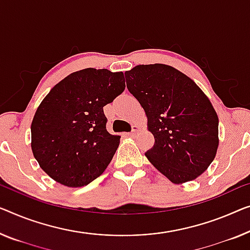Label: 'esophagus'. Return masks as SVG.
Returning <instances> with one entry per match:
<instances>
[{
	"label": "esophagus",
	"instance_id": "34e87169",
	"mask_svg": "<svg viewBox=\"0 0 250 250\" xmlns=\"http://www.w3.org/2000/svg\"><path fill=\"white\" fill-rule=\"evenodd\" d=\"M139 125H132V130H131V132H130V136H135L136 133L139 131Z\"/></svg>",
	"mask_w": 250,
	"mask_h": 250
}]
</instances>
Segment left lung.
<instances>
[{"instance_id": "8db88e82", "label": "left lung", "mask_w": 250, "mask_h": 250, "mask_svg": "<svg viewBox=\"0 0 250 250\" xmlns=\"http://www.w3.org/2000/svg\"><path fill=\"white\" fill-rule=\"evenodd\" d=\"M125 75L155 137L145 154L149 162L175 184L195 180L213 161L219 145V119L210 100L172 66L138 65Z\"/></svg>"}]
</instances>
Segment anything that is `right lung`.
Returning a JSON list of instances; mask_svg holds the SVG:
<instances>
[{
  "instance_id": "right-lung-1",
  "label": "right lung",
  "mask_w": 250,
  "mask_h": 250,
  "mask_svg": "<svg viewBox=\"0 0 250 250\" xmlns=\"http://www.w3.org/2000/svg\"><path fill=\"white\" fill-rule=\"evenodd\" d=\"M124 73L85 68L56 84L31 125L37 162L58 183L80 188L98 178L120 143L110 135L103 106L125 91Z\"/></svg>"
}]
</instances>
